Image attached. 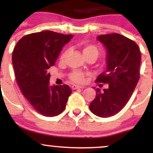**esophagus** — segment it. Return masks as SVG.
<instances>
[{"label":"esophagus","mask_w":153,"mask_h":153,"mask_svg":"<svg viewBox=\"0 0 153 153\" xmlns=\"http://www.w3.org/2000/svg\"><path fill=\"white\" fill-rule=\"evenodd\" d=\"M84 87L82 86H79V85H73V86H72V89L73 90H75V89H78V88H83Z\"/></svg>","instance_id":"obj_1"}]
</instances>
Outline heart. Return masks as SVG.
<instances>
[{
	"mask_svg": "<svg viewBox=\"0 0 153 153\" xmlns=\"http://www.w3.org/2000/svg\"><path fill=\"white\" fill-rule=\"evenodd\" d=\"M69 51V49H68V50H66L63 52L60 57L61 60H64L66 56L68 55ZM82 52H83L84 55H85L86 58L88 57H94L96 59L101 54V50H100L99 47L96 46V45H94V44H85L82 47ZM70 79L73 82H75V83L82 84L84 83L85 81V75L81 71H76L73 72L70 75Z\"/></svg>",
	"mask_w": 153,
	"mask_h": 153,
	"instance_id": "b5f03b06",
	"label": "heart"
}]
</instances>
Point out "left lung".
Here are the masks:
<instances>
[{"mask_svg": "<svg viewBox=\"0 0 153 153\" xmlns=\"http://www.w3.org/2000/svg\"><path fill=\"white\" fill-rule=\"evenodd\" d=\"M107 50L106 70L96 82L108 83V88L96 96L90 103L91 111L102 118L117 114L130 99L140 79L141 53L138 45L130 39L117 33L98 36Z\"/></svg>", "mask_w": 153, "mask_h": 153, "instance_id": "1", "label": "left lung"}]
</instances>
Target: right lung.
I'll return each mask as SVG.
<instances>
[{"instance_id":"right-lung-1","label":"right lung","mask_w":153,"mask_h":153,"mask_svg":"<svg viewBox=\"0 0 153 153\" xmlns=\"http://www.w3.org/2000/svg\"><path fill=\"white\" fill-rule=\"evenodd\" d=\"M73 36L52 31L31 33L23 36L13 49L12 62L17 83L33 108L45 117L62 113L72 93L68 85L50 86L48 70Z\"/></svg>"}]
</instances>
